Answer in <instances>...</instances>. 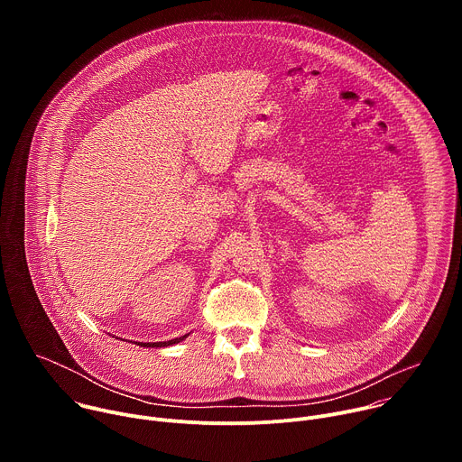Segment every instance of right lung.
Returning a JSON list of instances; mask_svg holds the SVG:
<instances>
[{"instance_id":"add662e5","label":"right lung","mask_w":462,"mask_h":462,"mask_svg":"<svg viewBox=\"0 0 462 462\" xmlns=\"http://www.w3.org/2000/svg\"><path fill=\"white\" fill-rule=\"evenodd\" d=\"M188 335H184V337H180V338H173V340H168V342H152V344H143V342H139L137 346H141V347H168V346H173V344H179L180 340H184Z\"/></svg>"}]
</instances>
